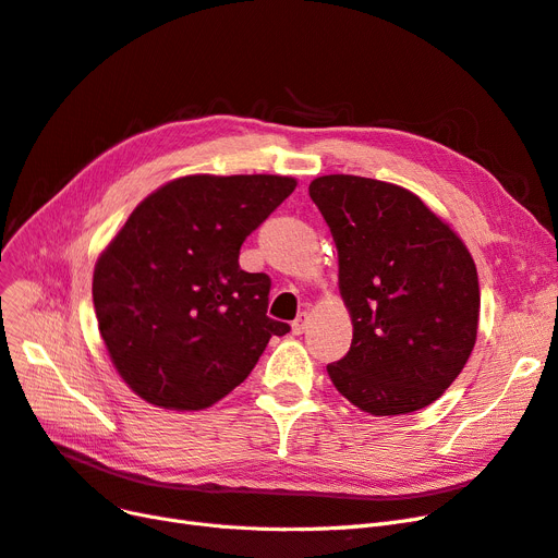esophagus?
I'll return each instance as SVG.
<instances>
[{
    "label": "esophagus",
    "instance_id": "esophagus-1",
    "mask_svg": "<svg viewBox=\"0 0 558 558\" xmlns=\"http://www.w3.org/2000/svg\"><path fill=\"white\" fill-rule=\"evenodd\" d=\"M306 323H310V314H298V318L291 323V328H293V332L295 335H302L304 330H306Z\"/></svg>",
    "mask_w": 558,
    "mask_h": 558
}]
</instances>
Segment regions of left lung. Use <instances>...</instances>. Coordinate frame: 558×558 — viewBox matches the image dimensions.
<instances>
[{
    "label": "left lung",
    "instance_id": "obj_1",
    "mask_svg": "<svg viewBox=\"0 0 558 558\" xmlns=\"http://www.w3.org/2000/svg\"><path fill=\"white\" fill-rule=\"evenodd\" d=\"M310 196L339 254L351 351L328 364L339 395L369 415L429 407L475 345L473 256L413 191L357 175H323Z\"/></svg>",
    "mask_w": 558,
    "mask_h": 558
}]
</instances>
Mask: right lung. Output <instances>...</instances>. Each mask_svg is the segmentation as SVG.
Instances as JSON below:
<instances>
[{
	"mask_svg": "<svg viewBox=\"0 0 558 558\" xmlns=\"http://www.w3.org/2000/svg\"><path fill=\"white\" fill-rule=\"evenodd\" d=\"M286 175H184L138 203L94 265L112 367L151 407L203 411L252 374L288 323L267 316L270 277L244 272L246 235L293 194Z\"/></svg>",
	"mask_w": 558,
	"mask_h": 558,
	"instance_id": "obj_1",
	"label": "right lung"
}]
</instances>
